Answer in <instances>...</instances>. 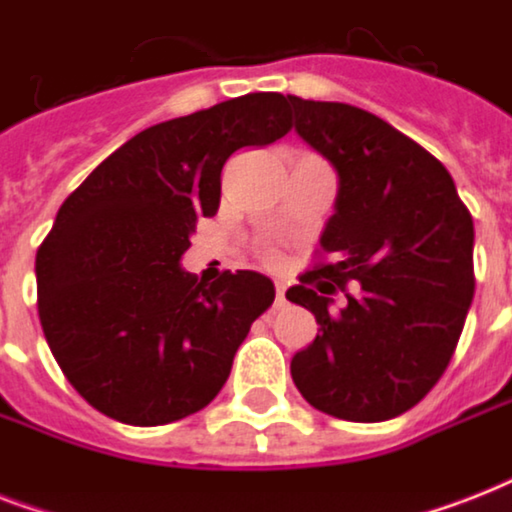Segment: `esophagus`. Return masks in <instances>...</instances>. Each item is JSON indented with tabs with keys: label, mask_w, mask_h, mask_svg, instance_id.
I'll use <instances>...</instances> for the list:
<instances>
[{
	"label": "esophagus",
	"mask_w": 512,
	"mask_h": 512,
	"mask_svg": "<svg viewBox=\"0 0 512 512\" xmlns=\"http://www.w3.org/2000/svg\"><path fill=\"white\" fill-rule=\"evenodd\" d=\"M287 284H284V281H276V303H287Z\"/></svg>",
	"instance_id": "1"
}]
</instances>
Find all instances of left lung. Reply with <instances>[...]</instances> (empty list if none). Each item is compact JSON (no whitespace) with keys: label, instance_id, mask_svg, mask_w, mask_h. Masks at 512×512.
<instances>
[{"label":"left lung","instance_id":"obj_1","mask_svg":"<svg viewBox=\"0 0 512 512\" xmlns=\"http://www.w3.org/2000/svg\"><path fill=\"white\" fill-rule=\"evenodd\" d=\"M287 98L297 135L337 172L335 215L321 233L335 260L287 289L319 324L292 358V380L324 414L393 420L452 361L476 292L473 217L444 164L380 116ZM348 280L359 295L332 312L328 295Z\"/></svg>","mask_w":512,"mask_h":512}]
</instances>
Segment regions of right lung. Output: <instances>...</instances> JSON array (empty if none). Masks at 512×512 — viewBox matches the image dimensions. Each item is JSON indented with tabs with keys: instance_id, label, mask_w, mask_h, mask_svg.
I'll list each match as a JSON object with an SVG mask.
<instances>
[{
	"instance_id": "obj_1",
	"label": "right lung",
	"mask_w": 512,
	"mask_h": 512,
	"mask_svg": "<svg viewBox=\"0 0 512 512\" xmlns=\"http://www.w3.org/2000/svg\"><path fill=\"white\" fill-rule=\"evenodd\" d=\"M287 98L249 92L138 132L76 188L36 252L39 321L76 393L111 420L167 425L220 393L276 289L257 271H183L233 151L289 132Z\"/></svg>"
}]
</instances>
